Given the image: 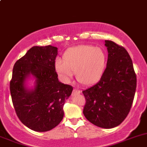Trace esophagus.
Instances as JSON below:
<instances>
[{"label": "esophagus", "instance_id": "obj_1", "mask_svg": "<svg viewBox=\"0 0 147 147\" xmlns=\"http://www.w3.org/2000/svg\"><path fill=\"white\" fill-rule=\"evenodd\" d=\"M80 93V91L78 89H74L73 91H72V94H78Z\"/></svg>", "mask_w": 147, "mask_h": 147}]
</instances>
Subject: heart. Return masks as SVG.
<instances>
[{
	"label": "heart",
	"mask_w": 147,
	"mask_h": 147,
	"mask_svg": "<svg viewBox=\"0 0 147 147\" xmlns=\"http://www.w3.org/2000/svg\"><path fill=\"white\" fill-rule=\"evenodd\" d=\"M107 63L106 53L101 47L80 45L67 49L63 54V60L57 59L55 67L65 82H69L76 72L78 82L91 85L101 79Z\"/></svg>",
	"instance_id": "obj_1"
}]
</instances>
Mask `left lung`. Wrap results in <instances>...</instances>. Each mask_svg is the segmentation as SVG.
I'll list each match as a JSON object with an SVG mask.
<instances>
[{
  "instance_id": "obj_1",
  "label": "left lung",
  "mask_w": 147,
  "mask_h": 147,
  "mask_svg": "<svg viewBox=\"0 0 147 147\" xmlns=\"http://www.w3.org/2000/svg\"><path fill=\"white\" fill-rule=\"evenodd\" d=\"M108 59L98 82L83 90L85 97L83 114L94 125L111 129L119 125L128 115L137 87L132 60L126 49L105 40Z\"/></svg>"
}]
</instances>
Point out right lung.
I'll return each instance as SVG.
<instances>
[{"mask_svg":"<svg viewBox=\"0 0 147 147\" xmlns=\"http://www.w3.org/2000/svg\"><path fill=\"white\" fill-rule=\"evenodd\" d=\"M57 48L34 46L15 63L10 91L18 117L35 131H47L60 124L63 106L72 93V86L59 82L55 71ZM36 78L34 89L24 85L30 75Z\"/></svg>","mask_w":147,"mask_h":147,"instance_id":"right-lung-1","label":"right lung"}]
</instances>
